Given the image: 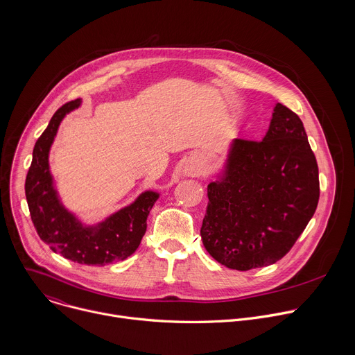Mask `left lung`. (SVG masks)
<instances>
[{
    "mask_svg": "<svg viewBox=\"0 0 355 355\" xmlns=\"http://www.w3.org/2000/svg\"><path fill=\"white\" fill-rule=\"evenodd\" d=\"M319 196L318 162L305 128L277 104L266 137L236 139L225 178L208 185L202 243L232 270L274 264L308 226Z\"/></svg>",
    "mask_w": 355,
    "mask_h": 355,
    "instance_id": "obj_1",
    "label": "left lung"
}]
</instances>
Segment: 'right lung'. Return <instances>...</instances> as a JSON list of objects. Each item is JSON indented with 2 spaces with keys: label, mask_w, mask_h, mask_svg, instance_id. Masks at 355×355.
<instances>
[{
  "label": "right lung",
  "mask_w": 355,
  "mask_h": 355,
  "mask_svg": "<svg viewBox=\"0 0 355 355\" xmlns=\"http://www.w3.org/2000/svg\"><path fill=\"white\" fill-rule=\"evenodd\" d=\"M81 99L60 107L36 140L33 157L25 181L31 219L39 237L64 259L87 264L105 266L129 257L139 247L147 229V216L159 193L147 191L95 227H84L59 202L49 173V150L66 114L76 110Z\"/></svg>",
  "instance_id": "right-lung-1"
}]
</instances>
